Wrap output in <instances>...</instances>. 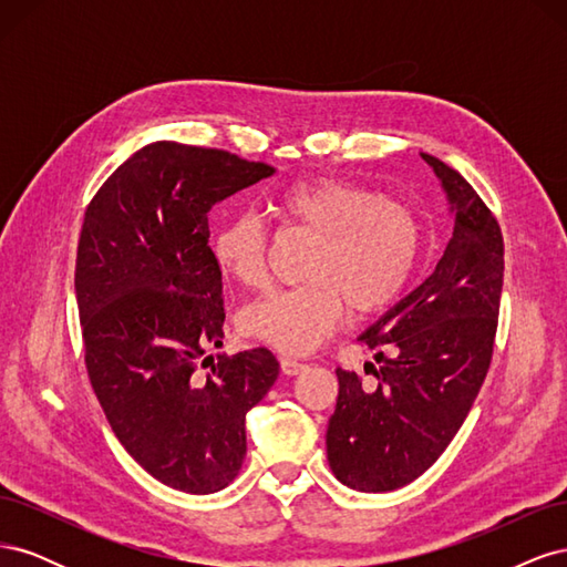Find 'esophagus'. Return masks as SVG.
<instances>
[{
  "label": "esophagus",
  "mask_w": 567,
  "mask_h": 567,
  "mask_svg": "<svg viewBox=\"0 0 567 567\" xmlns=\"http://www.w3.org/2000/svg\"><path fill=\"white\" fill-rule=\"evenodd\" d=\"M302 369H305V364H302V362H298V359L281 357V371H284L286 375H298Z\"/></svg>",
  "instance_id": "34e87169"
}]
</instances>
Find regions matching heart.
<instances>
[{"instance_id": "1", "label": "heart", "mask_w": 567, "mask_h": 567, "mask_svg": "<svg viewBox=\"0 0 567 567\" xmlns=\"http://www.w3.org/2000/svg\"><path fill=\"white\" fill-rule=\"evenodd\" d=\"M274 208L290 225L315 236L305 281L267 290L244 307L241 331L284 354H305L331 336L346 307L357 315L383 310L411 279L421 250V225L400 200L381 198L336 177H312L284 186ZM269 238L262 217L241 210L213 236L219 269L241 286L267 277Z\"/></svg>"}]
</instances>
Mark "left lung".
Listing matches in <instances>:
<instances>
[{
    "label": "left lung",
    "mask_w": 567,
    "mask_h": 567,
    "mask_svg": "<svg viewBox=\"0 0 567 567\" xmlns=\"http://www.w3.org/2000/svg\"><path fill=\"white\" fill-rule=\"evenodd\" d=\"M421 158L447 194L454 229L431 277L359 336L381 364H364L375 383L336 369L326 454L340 483L359 492L404 487L447 450L485 381L499 321L502 229L454 167Z\"/></svg>",
    "instance_id": "1"
}]
</instances>
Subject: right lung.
<instances>
[{
    "label": "right lung",
    "mask_w": 567,
    "mask_h": 567,
    "mask_svg": "<svg viewBox=\"0 0 567 567\" xmlns=\"http://www.w3.org/2000/svg\"><path fill=\"white\" fill-rule=\"evenodd\" d=\"M274 173L229 151L153 142L84 213L75 298L92 388L127 454L179 492L231 483L246 456V414L279 375L267 348L205 354L225 338L208 215Z\"/></svg>",
    "instance_id": "right-lung-1"
}]
</instances>
